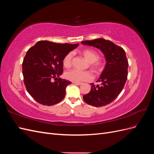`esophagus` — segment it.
Wrapping results in <instances>:
<instances>
[{
    "label": "esophagus",
    "instance_id": "esophagus-1",
    "mask_svg": "<svg viewBox=\"0 0 154 154\" xmlns=\"http://www.w3.org/2000/svg\"><path fill=\"white\" fill-rule=\"evenodd\" d=\"M73 83H74V84H76L77 85H80L82 84V83L81 82H73Z\"/></svg>",
    "mask_w": 154,
    "mask_h": 154
}]
</instances>
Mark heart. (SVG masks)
<instances>
[{"label":"heart","instance_id":"obj_1","mask_svg":"<svg viewBox=\"0 0 154 154\" xmlns=\"http://www.w3.org/2000/svg\"><path fill=\"white\" fill-rule=\"evenodd\" d=\"M82 55L89 62V66L93 71L98 72L102 68V63L100 61L99 54L96 51L92 49H85L82 52ZM73 53L70 52L65 56L63 59V65L65 67L69 68L72 66ZM65 78L73 82H82L89 81L92 78L89 71H81L77 69H71L65 73Z\"/></svg>","mask_w":154,"mask_h":154}]
</instances>
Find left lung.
<instances>
[{
    "label": "left lung",
    "instance_id": "8db88e82",
    "mask_svg": "<svg viewBox=\"0 0 154 154\" xmlns=\"http://www.w3.org/2000/svg\"><path fill=\"white\" fill-rule=\"evenodd\" d=\"M84 45L100 49L105 56L106 63L97 82L100 85L91 83L89 93L83 96V100L94 106H103L112 102L122 91L128 75V63L124 49L112 42L104 38L82 42Z\"/></svg>",
    "mask_w": 154,
    "mask_h": 154
}]
</instances>
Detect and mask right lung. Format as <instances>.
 <instances>
[{
	"instance_id": "add662e5",
	"label": "right lung",
	"mask_w": 154,
	"mask_h": 154,
	"mask_svg": "<svg viewBox=\"0 0 154 154\" xmlns=\"http://www.w3.org/2000/svg\"><path fill=\"white\" fill-rule=\"evenodd\" d=\"M79 44H57L39 41L27 51L22 63L24 82L29 94L38 103L47 106L61 101L71 82L60 78L63 59ZM53 79L57 81L53 82Z\"/></svg>"
}]
</instances>
